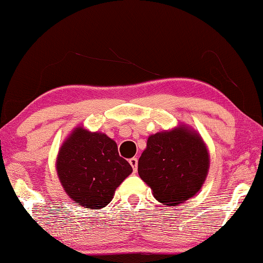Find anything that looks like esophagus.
Wrapping results in <instances>:
<instances>
[{"label": "esophagus", "mask_w": 263, "mask_h": 263, "mask_svg": "<svg viewBox=\"0 0 263 263\" xmlns=\"http://www.w3.org/2000/svg\"><path fill=\"white\" fill-rule=\"evenodd\" d=\"M128 162H130V164L133 168V172L137 173V169H138V159L137 158H132L128 160Z\"/></svg>", "instance_id": "1"}]
</instances>
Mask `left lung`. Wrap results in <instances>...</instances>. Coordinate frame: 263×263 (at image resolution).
Returning a JSON list of instances; mask_svg holds the SVG:
<instances>
[{
  "instance_id": "obj_1",
  "label": "left lung",
  "mask_w": 263,
  "mask_h": 263,
  "mask_svg": "<svg viewBox=\"0 0 263 263\" xmlns=\"http://www.w3.org/2000/svg\"><path fill=\"white\" fill-rule=\"evenodd\" d=\"M210 154L199 133L185 124L151 135L138 161V174L167 206L179 205L201 190Z\"/></svg>"
}]
</instances>
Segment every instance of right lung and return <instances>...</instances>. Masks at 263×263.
Masks as SVG:
<instances>
[{"mask_svg":"<svg viewBox=\"0 0 263 263\" xmlns=\"http://www.w3.org/2000/svg\"><path fill=\"white\" fill-rule=\"evenodd\" d=\"M55 168L68 197L94 210L108 205L116 189L132 173L130 163L119 157L115 140L82 125L62 142Z\"/></svg>","mask_w":263,"mask_h":263,"instance_id":"1","label":"right lung"}]
</instances>
